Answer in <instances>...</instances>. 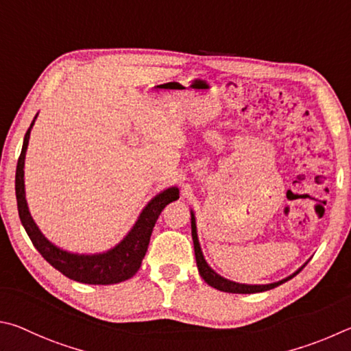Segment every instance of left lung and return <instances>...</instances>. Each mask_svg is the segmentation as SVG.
<instances>
[{
	"mask_svg": "<svg viewBox=\"0 0 351 351\" xmlns=\"http://www.w3.org/2000/svg\"><path fill=\"white\" fill-rule=\"evenodd\" d=\"M191 232H193V242H194V253H195V262H197V268H199V273L202 276V279H204L208 285H211L214 288H217L220 291H225V293H239V294H251V293H261V291H267V290H271V288L278 287L280 284H284V282L290 280L293 276H296L298 273H294L290 278H287L280 282H274V284H268V285H243V284H236V282H231V280H226L223 278H220L217 273H214L213 269L208 267V263L204 259V254H202V250H200V245H199V239H197V231H195V219H194V214H191Z\"/></svg>",
	"mask_w": 351,
	"mask_h": 351,
	"instance_id": "left-lung-1",
	"label": "left lung"
}]
</instances>
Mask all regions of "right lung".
<instances>
[{
    "mask_svg": "<svg viewBox=\"0 0 351 351\" xmlns=\"http://www.w3.org/2000/svg\"><path fill=\"white\" fill-rule=\"evenodd\" d=\"M34 126V121L30 128ZM30 128L27 129L26 137H24L23 149L20 157H18L16 174H15V194H16V205L20 220L26 230L27 236L32 241L34 247L38 250V253L51 263V265L58 269L61 274L72 280L83 282V284L92 285H109L119 284L126 279H131L132 276L138 271L141 261L146 254L147 245L152 234V228L156 225L160 213L163 208L179 199V189L169 188L166 191L156 195L147 206L140 214V219L134 225L131 232L125 237L120 245H117L114 250L108 251L104 254L94 256H80L71 254L55 247L47 239L41 234L38 226L30 217L26 197H24V157H26V149L29 145Z\"/></svg>",
    "mask_w": 351,
    "mask_h": 351,
    "instance_id": "add662e5",
    "label": "right lung"
}]
</instances>
